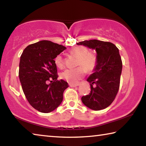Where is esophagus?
I'll use <instances>...</instances> for the list:
<instances>
[{
    "label": "esophagus",
    "mask_w": 146,
    "mask_h": 146,
    "mask_svg": "<svg viewBox=\"0 0 146 146\" xmlns=\"http://www.w3.org/2000/svg\"><path fill=\"white\" fill-rule=\"evenodd\" d=\"M69 86H70V87L74 88V87H76V86H78V84H71V83H70V84H69Z\"/></svg>",
    "instance_id": "34e87169"
}]
</instances>
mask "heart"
Here are the masks:
<instances>
[{"instance_id":"b5f03b06","label":"heart","mask_w":146,"mask_h":146,"mask_svg":"<svg viewBox=\"0 0 146 146\" xmlns=\"http://www.w3.org/2000/svg\"><path fill=\"white\" fill-rule=\"evenodd\" d=\"M70 53L77 57L76 66L78 67L74 69H66L61 73V77L71 84H76L84 76L86 71L92 73L97 68L98 64L97 56L90 53L88 48L84 46H78L70 51ZM55 63L58 68H62L64 60L61 55L55 58Z\"/></svg>"}]
</instances>
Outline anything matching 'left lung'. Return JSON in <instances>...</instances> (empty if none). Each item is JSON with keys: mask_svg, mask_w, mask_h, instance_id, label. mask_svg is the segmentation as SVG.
Here are the masks:
<instances>
[{"mask_svg": "<svg viewBox=\"0 0 146 146\" xmlns=\"http://www.w3.org/2000/svg\"><path fill=\"white\" fill-rule=\"evenodd\" d=\"M77 44L95 49L98 59L95 71L87 80L91 86L90 93L83 96L82 102L93 110H104L111 104L119 90L122 69L119 51L110 42L90 40ZM94 84L95 87H93Z\"/></svg>", "mask_w": 146, "mask_h": 146, "instance_id": "1", "label": "left lung"}]
</instances>
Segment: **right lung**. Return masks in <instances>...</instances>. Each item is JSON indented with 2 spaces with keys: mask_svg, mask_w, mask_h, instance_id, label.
I'll return each mask as SVG.
<instances>
[{
  "mask_svg": "<svg viewBox=\"0 0 146 146\" xmlns=\"http://www.w3.org/2000/svg\"><path fill=\"white\" fill-rule=\"evenodd\" d=\"M49 40L30 44L21 56L19 76L23 92L32 107L41 113L53 111L63 100L68 82L57 80L54 59L66 49Z\"/></svg>",
  "mask_w": 146,
  "mask_h": 146,
  "instance_id": "1",
  "label": "right lung"
}]
</instances>
